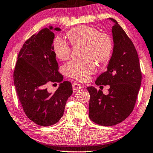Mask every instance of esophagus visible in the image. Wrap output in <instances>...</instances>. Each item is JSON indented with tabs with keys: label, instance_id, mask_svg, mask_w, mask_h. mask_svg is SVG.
Segmentation results:
<instances>
[{
	"label": "esophagus",
	"instance_id": "1",
	"mask_svg": "<svg viewBox=\"0 0 153 153\" xmlns=\"http://www.w3.org/2000/svg\"><path fill=\"white\" fill-rule=\"evenodd\" d=\"M72 88L74 92H77L81 88V85L78 83H72Z\"/></svg>",
	"mask_w": 153,
	"mask_h": 153
}]
</instances>
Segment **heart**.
<instances>
[{
    "mask_svg": "<svg viewBox=\"0 0 153 153\" xmlns=\"http://www.w3.org/2000/svg\"><path fill=\"white\" fill-rule=\"evenodd\" d=\"M68 37L73 45H85V57L93 58L99 62L107 61L111 56L113 42L109 35L100 33L97 28L88 26H79L68 33ZM53 51L61 60L68 59L71 53V47L61 36L53 40ZM96 66L91 59L83 61H70L64 67L65 72L69 76L79 81H85L92 74L95 73Z\"/></svg>",
    "mask_w": 153,
    "mask_h": 153,
    "instance_id": "b5f03b06",
    "label": "heart"
}]
</instances>
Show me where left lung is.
Returning <instances> with one entry per match:
<instances>
[{
  "mask_svg": "<svg viewBox=\"0 0 153 153\" xmlns=\"http://www.w3.org/2000/svg\"><path fill=\"white\" fill-rule=\"evenodd\" d=\"M112 36L114 49L107 70L96 79L97 85H109L108 95L88 87L91 97L89 118L102 126L123 122L134 107L141 83L139 56L134 44L114 19Z\"/></svg>",
  "mask_w": 153,
  "mask_h": 153,
  "instance_id": "8db88e82",
  "label": "left lung"
}]
</instances>
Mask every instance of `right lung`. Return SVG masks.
I'll list each match as a JSON object with an SVG mask.
<instances>
[{"label": "right lung", "mask_w": 153, "mask_h": 153, "mask_svg": "<svg viewBox=\"0 0 153 153\" xmlns=\"http://www.w3.org/2000/svg\"><path fill=\"white\" fill-rule=\"evenodd\" d=\"M60 28L49 26L31 36L24 44L14 71V85L27 117L40 126H50L63 116L66 102L73 93L72 83L62 81L53 51L55 35ZM48 82H60L55 93H49Z\"/></svg>", "instance_id": "obj_1"}]
</instances>
